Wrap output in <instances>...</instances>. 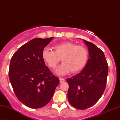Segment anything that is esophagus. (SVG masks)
Returning a JSON list of instances; mask_svg holds the SVG:
<instances>
[{
  "label": "esophagus",
  "mask_w": 120,
  "mask_h": 120,
  "mask_svg": "<svg viewBox=\"0 0 120 120\" xmlns=\"http://www.w3.org/2000/svg\"><path fill=\"white\" fill-rule=\"evenodd\" d=\"M64 81H65V80H64L63 78H60V83L63 82Z\"/></svg>",
  "instance_id": "34e87169"
}]
</instances>
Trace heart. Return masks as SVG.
Instances as JSON below:
<instances>
[{
	"label": "heart",
	"mask_w": 120,
	"mask_h": 120,
	"mask_svg": "<svg viewBox=\"0 0 120 120\" xmlns=\"http://www.w3.org/2000/svg\"><path fill=\"white\" fill-rule=\"evenodd\" d=\"M54 50L44 48L42 57L50 68H54L61 60L63 62L56 69L58 75L72 71L77 72L84 68L88 58V51L85 46L71 42H63L55 45Z\"/></svg>",
	"instance_id": "heart-1"
}]
</instances>
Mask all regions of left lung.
Here are the masks:
<instances>
[{
	"instance_id": "left-lung-1",
	"label": "left lung",
	"mask_w": 120,
	"mask_h": 120,
	"mask_svg": "<svg viewBox=\"0 0 120 120\" xmlns=\"http://www.w3.org/2000/svg\"><path fill=\"white\" fill-rule=\"evenodd\" d=\"M88 46L89 59L83 70L67 79L68 102L75 108L85 109L98 102L106 86L108 66L105 54L99 48L84 40Z\"/></svg>"
}]
</instances>
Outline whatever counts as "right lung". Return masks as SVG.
Returning <instances> with one entry per match:
<instances>
[{
  "mask_svg": "<svg viewBox=\"0 0 120 120\" xmlns=\"http://www.w3.org/2000/svg\"><path fill=\"white\" fill-rule=\"evenodd\" d=\"M53 39H32L21 46L11 58L10 82L18 100L28 107L39 108L47 105L60 83L42 57L44 48Z\"/></svg>",
  "mask_w": 120,
  "mask_h": 120,
  "instance_id": "1",
  "label": "right lung"
}]
</instances>
